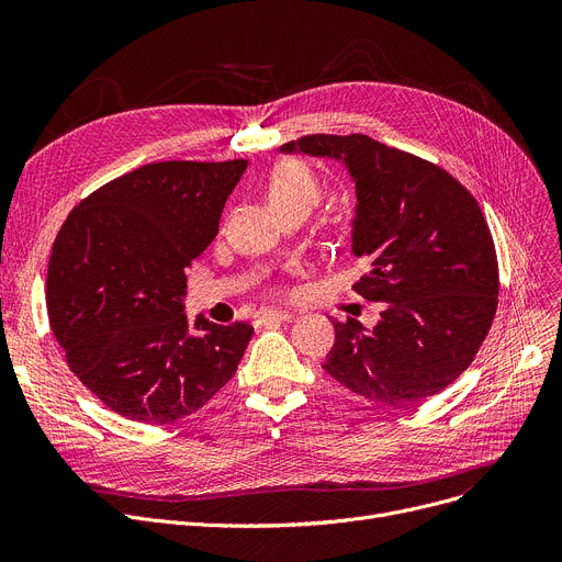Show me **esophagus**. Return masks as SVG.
<instances>
[{
	"instance_id": "34e87169",
	"label": "esophagus",
	"mask_w": 562,
	"mask_h": 562,
	"mask_svg": "<svg viewBox=\"0 0 562 562\" xmlns=\"http://www.w3.org/2000/svg\"><path fill=\"white\" fill-rule=\"evenodd\" d=\"M293 314L291 312H282V310H266V312H259L255 316V323L257 326H269V323H286L291 321Z\"/></svg>"
}]
</instances>
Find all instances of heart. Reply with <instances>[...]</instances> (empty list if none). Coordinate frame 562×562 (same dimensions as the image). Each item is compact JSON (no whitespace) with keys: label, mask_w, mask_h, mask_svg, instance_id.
Masks as SVG:
<instances>
[{"label":"heart","mask_w":562,"mask_h":562,"mask_svg":"<svg viewBox=\"0 0 562 562\" xmlns=\"http://www.w3.org/2000/svg\"><path fill=\"white\" fill-rule=\"evenodd\" d=\"M269 200L273 204V210H280V206L293 204V202H310L314 206L318 200L316 177L303 164H296V161L282 164L271 175Z\"/></svg>","instance_id":"obj_1"}]
</instances>
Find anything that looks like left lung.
I'll return each mask as SVG.
<instances>
[{
	"instance_id": "1",
	"label": "left lung",
	"mask_w": 562,
	"mask_h": 562,
	"mask_svg": "<svg viewBox=\"0 0 562 562\" xmlns=\"http://www.w3.org/2000/svg\"><path fill=\"white\" fill-rule=\"evenodd\" d=\"M280 153L328 157L356 182L350 250L367 259L352 284L382 303L369 330L335 323L326 369L350 392L387 405L439 394L476 358L498 299V263L485 216L439 166L364 134H312Z\"/></svg>"
}]
</instances>
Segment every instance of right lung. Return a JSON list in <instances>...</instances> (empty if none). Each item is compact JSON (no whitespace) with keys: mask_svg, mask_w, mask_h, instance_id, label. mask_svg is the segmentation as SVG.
<instances>
[{"mask_svg":"<svg viewBox=\"0 0 562 562\" xmlns=\"http://www.w3.org/2000/svg\"><path fill=\"white\" fill-rule=\"evenodd\" d=\"M246 159L157 161L83 198L58 229L47 266L49 326L70 371L109 409L170 424L236 373L252 326H193L187 269L214 241Z\"/></svg>","mask_w":562,"mask_h":562,"instance_id":"add662e5","label":"right lung"}]
</instances>
